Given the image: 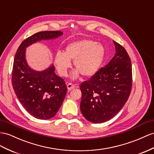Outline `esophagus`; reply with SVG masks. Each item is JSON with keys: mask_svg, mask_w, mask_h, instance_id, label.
I'll list each match as a JSON object with an SVG mask.
<instances>
[{"mask_svg": "<svg viewBox=\"0 0 154 154\" xmlns=\"http://www.w3.org/2000/svg\"><path fill=\"white\" fill-rule=\"evenodd\" d=\"M75 85L72 84V83H69V84H68V85H67V88H68V90H69V91H70V90H72L73 88H75Z\"/></svg>", "mask_w": 154, "mask_h": 154, "instance_id": "34e87169", "label": "esophagus"}]
</instances>
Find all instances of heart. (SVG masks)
Returning a JSON list of instances; mask_svg holds the SVG:
<instances>
[{"mask_svg": "<svg viewBox=\"0 0 154 154\" xmlns=\"http://www.w3.org/2000/svg\"><path fill=\"white\" fill-rule=\"evenodd\" d=\"M105 49L100 43L82 39L75 41L66 47L64 53L58 52L54 58V64L59 74L66 76L71 62L73 61L75 70L72 74V79H77L80 74L91 77L98 72L103 64Z\"/></svg>", "mask_w": 154, "mask_h": 154, "instance_id": "obj_1", "label": "heart"}]
</instances>
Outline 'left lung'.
<instances>
[{"label":"left lung","instance_id":"1","mask_svg":"<svg viewBox=\"0 0 154 154\" xmlns=\"http://www.w3.org/2000/svg\"><path fill=\"white\" fill-rule=\"evenodd\" d=\"M115 56L89 81L80 86L82 115L94 124L111 120L128 101L132 86V68L128 53L119 43Z\"/></svg>","mask_w":154,"mask_h":154}]
</instances>
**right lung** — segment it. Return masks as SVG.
<instances>
[{
  "label": "right lung",
  "mask_w": 154,
  "mask_h": 154,
  "mask_svg": "<svg viewBox=\"0 0 154 154\" xmlns=\"http://www.w3.org/2000/svg\"><path fill=\"white\" fill-rule=\"evenodd\" d=\"M61 31H43L25 39L15 55L11 82L17 99L30 115L47 120L56 115L67 93L64 79L54 73L51 64L42 71L31 68L26 60V49L42 40L61 36Z\"/></svg>",
  "instance_id": "add662e5"
}]
</instances>
